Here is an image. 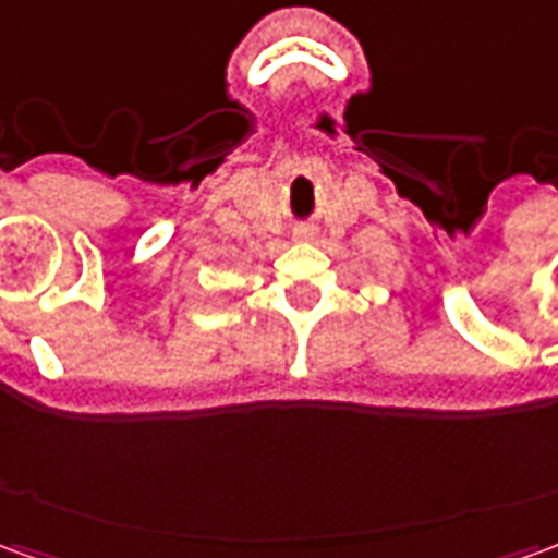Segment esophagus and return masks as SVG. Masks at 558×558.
Instances as JSON below:
<instances>
[{"mask_svg": "<svg viewBox=\"0 0 558 558\" xmlns=\"http://www.w3.org/2000/svg\"><path fill=\"white\" fill-rule=\"evenodd\" d=\"M295 242H299V244L314 242V230H311V227H302V230H295Z\"/></svg>", "mask_w": 558, "mask_h": 558, "instance_id": "esophagus-1", "label": "esophagus"}]
</instances>
